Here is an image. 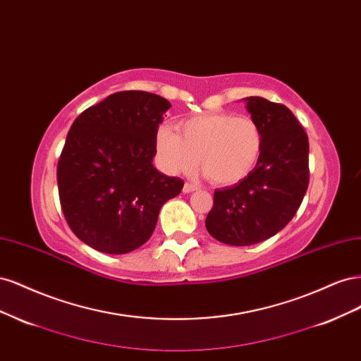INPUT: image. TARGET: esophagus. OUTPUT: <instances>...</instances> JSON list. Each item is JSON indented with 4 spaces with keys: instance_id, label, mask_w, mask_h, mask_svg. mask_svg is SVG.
Returning <instances> with one entry per match:
<instances>
[{
    "instance_id": "obj_1",
    "label": "esophagus",
    "mask_w": 361,
    "mask_h": 361,
    "mask_svg": "<svg viewBox=\"0 0 361 361\" xmlns=\"http://www.w3.org/2000/svg\"><path fill=\"white\" fill-rule=\"evenodd\" d=\"M197 188H199L197 185H194V183H191V182H185V185H183V192H191V191H195Z\"/></svg>"
}]
</instances>
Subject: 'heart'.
I'll return each mask as SVG.
<instances>
[{"label":"heart","mask_w":361,"mask_h":361,"mask_svg":"<svg viewBox=\"0 0 361 361\" xmlns=\"http://www.w3.org/2000/svg\"><path fill=\"white\" fill-rule=\"evenodd\" d=\"M178 133L162 125L155 134V150L162 167L185 173L197 166L215 185H235L256 169L264 149V130L245 114L211 111L182 118Z\"/></svg>","instance_id":"obj_1"}]
</instances>
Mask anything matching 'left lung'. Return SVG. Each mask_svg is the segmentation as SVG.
Segmentation results:
<instances>
[{"mask_svg":"<svg viewBox=\"0 0 361 361\" xmlns=\"http://www.w3.org/2000/svg\"><path fill=\"white\" fill-rule=\"evenodd\" d=\"M264 130L256 169L233 187L216 190L206 228L216 241L244 247L274 236L292 220L309 187V137L283 104L245 97Z\"/></svg>","mask_w":361,"mask_h":361,"instance_id":"obj_1","label":"left lung"}]
</instances>
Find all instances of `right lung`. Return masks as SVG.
Segmentation results:
<instances>
[{"instance_id": "1", "label": "right lung", "mask_w": 361, "mask_h": 361, "mask_svg": "<svg viewBox=\"0 0 361 361\" xmlns=\"http://www.w3.org/2000/svg\"><path fill=\"white\" fill-rule=\"evenodd\" d=\"M164 97L126 90L84 110L57 166L60 204L71 231L106 255H125L155 231L162 204L183 188L159 173L155 134L170 108Z\"/></svg>"}]
</instances>
